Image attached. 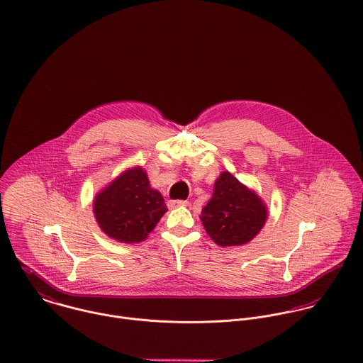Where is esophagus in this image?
I'll return each mask as SVG.
<instances>
[{
    "instance_id": "1",
    "label": "esophagus",
    "mask_w": 363,
    "mask_h": 363,
    "mask_svg": "<svg viewBox=\"0 0 363 363\" xmlns=\"http://www.w3.org/2000/svg\"><path fill=\"white\" fill-rule=\"evenodd\" d=\"M188 205H189L188 201H181V199H178V201H168V208L169 209L179 208V206H188Z\"/></svg>"
}]
</instances>
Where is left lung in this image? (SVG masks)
Here are the masks:
<instances>
[{
    "instance_id": "left-lung-1",
    "label": "left lung",
    "mask_w": 363,
    "mask_h": 363,
    "mask_svg": "<svg viewBox=\"0 0 363 363\" xmlns=\"http://www.w3.org/2000/svg\"><path fill=\"white\" fill-rule=\"evenodd\" d=\"M206 233L220 247L242 245L251 241L267 220L261 199L230 172H221L213 196L202 209Z\"/></svg>"
}]
</instances>
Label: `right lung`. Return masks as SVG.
Segmentation results:
<instances>
[{"mask_svg":"<svg viewBox=\"0 0 363 363\" xmlns=\"http://www.w3.org/2000/svg\"><path fill=\"white\" fill-rule=\"evenodd\" d=\"M167 212L164 198L150 188L145 171L123 172L95 198L94 213L99 227L121 242H140Z\"/></svg>","mask_w":363,"mask_h":363,"instance_id":"right-lung-1","label":"right lung"}]
</instances>
